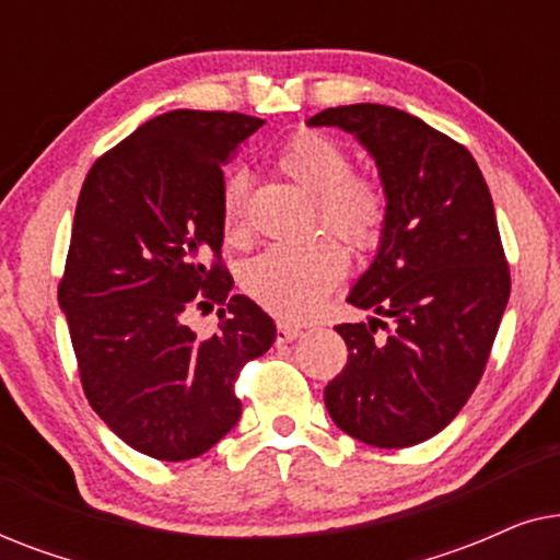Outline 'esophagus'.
<instances>
[{
	"label": "esophagus",
	"instance_id": "esophagus-1",
	"mask_svg": "<svg viewBox=\"0 0 560 560\" xmlns=\"http://www.w3.org/2000/svg\"><path fill=\"white\" fill-rule=\"evenodd\" d=\"M301 334H303V331H301V328H298V326L288 324V320H278V341H280V343L295 341Z\"/></svg>",
	"mask_w": 560,
	"mask_h": 560
}]
</instances>
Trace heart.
<instances>
[{"label": "heart", "mask_w": 560, "mask_h": 560, "mask_svg": "<svg viewBox=\"0 0 560 560\" xmlns=\"http://www.w3.org/2000/svg\"><path fill=\"white\" fill-rule=\"evenodd\" d=\"M280 173L316 198L318 221L351 247H372L385 224V196L374 183L354 178V163L341 142L320 132H301L278 155ZM244 178L232 173L221 188V229L229 242L242 236ZM347 272V255L331 236L270 247L249 259L242 288L252 301L285 318H305L318 308Z\"/></svg>", "instance_id": "heart-1"}]
</instances>
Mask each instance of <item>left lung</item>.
<instances>
[{
	"mask_svg": "<svg viewBox=\"0 0 560 560\" xmlns=\"http://www.w3.org/2000/svg\"><path fill=\"white\" fill-rule=\"evenodd\" d=\"M370 152L385 190L377 255L347 303L372 311L341 324L349 359L324 389L351 439L405 448L441 433L479 385L510 298L494 203L471 152L408 112L382 104L324 109ZM394 324L387 337L376 326Z\"/></svg>",
	"mask_w": 560,
	"mask_h": 560,
	"instance_id": "8db88e82",
	"label": "left lung"
}]
</instances>
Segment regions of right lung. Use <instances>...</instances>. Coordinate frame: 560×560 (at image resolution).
<instances>
[{
    "label": "right lung",
    "instance_id": "add662e5",
    "mask_svg": "<svg viewBox=\"0 0 560 560\" xmlns=\"http://www.w3.org/2000/svg\"><path fill=\"white\" fill-rule=\"evenodd\" d=\"M265 121L175 109L144 121L91 167L58 285L91 408L127 446L186 462L236 425L234 382L278 328L219 265L226 158ZM194 302L222 305L198 340Z\"/></svg>",
    "mask_w": 560,
    "mask_h": 560
}]
</instances>
